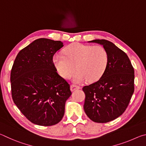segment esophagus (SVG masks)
Masks as SVG:
<instances>
[{"label":"esophagus","mask_w":146,"mask_h":146,"mask_svg":"<svg viewBox=\"0 0 146 146\" xmlns=\"http://www.w3.org/2000/svg\"><path fill=\"white\" fill-rule=\"evenodd\" d=\"M80 86H76V85H75V84H72L71 86V91H74L75 90H79L80 89Z\"/></svg>","instance_id":"esophagus-1"}]
</instances>
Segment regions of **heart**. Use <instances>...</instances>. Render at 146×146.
<instances>
[{
  "label": "heart",
  "instance_id": "b5f03b06",
  "mask_svg": "<svg viewBox=\"0 0 146 146\" xmlns=\"http://www.w3.org/2000/svg\"><path fill=\"white\" fill-rule=\"evenodd\" d=\"M64 55L56 54L53 64L63 78L70 77L76 69L72 80L80 83L86 80L95 81L100 78L107 67L109 56L106 49L101 46L73 44L64 51Z\"/></svg>",
  "mask_w": 146,
  "mask_h": 146
}]
</instances>
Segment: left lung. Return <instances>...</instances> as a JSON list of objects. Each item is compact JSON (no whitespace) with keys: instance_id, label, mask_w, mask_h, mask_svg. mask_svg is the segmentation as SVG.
<instances>
[{"instance_id":"8db88e82","label":"left lung","mask_w":146,"mask_h":146,"mask_svg":"<svg viewBox=\"0 0 146 146\" xmlns=\"http://www.w3.org/2000/svg\"><path fill=\"white\" fill-rule=\"evenodd\" d=\"M88 42L103 46L109 56L107 67L97 82L86 86L84 110L95 122L106 123L125 111L134 92V69L126 53L106 40Z\"/></svg>"}]
</instances>
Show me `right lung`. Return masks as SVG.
Wrapping results in <instances>:
<instances>
[{
    "label": "right lung",
    "instance_id": "1",
    "mask_svg": "<svg viewBox=\"0 0 146 146\" xmlns=\"http://www.w3.org/2000/svg\"><path fill=\"white\" fill-rule=\"evenodd\" d=\"M63 46L61 41L38 38L22 49L15 60L10 76L12 98L35 124L53 125L64 117L70 86L53 62L54 54Z\"/></svg>",
    "mask_w": 146,
    "mask_h": 146
}]
</instances>
